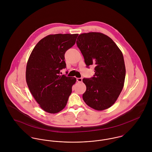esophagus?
<instances>
[{
	"mask_svg": "<svg viewBox=\"0 0 152 152\" xmlns=\"http://www.w3.org/2000/svg\"><path fill=\"white\" fill-rule=\"evenodd\" d=\"M77 81L78 82H79V83H81V82H82V81H83V78H77Z\"/></svg>",
	"mask_w": 152,
	"mask_h": 152,
	"instance_id": "34e87169",
	"label": "esophagus"
}]
</instances>
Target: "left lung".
Wrapping results in <instances>:
<instances>
[{"mask_svg":"<svg viewBox=\"0 0 152 152\" xmlns=\"http://www.w3.org/2000/svg\"><path fill=\"white\" fill-rule=\"evenodd\" d=\"M76 43L87 67L95 66L94 76L83 80L87 87L83 98L95 110L109 108L124 85L126 69L122 53L110 37L101 33L81 34Z\"/></svg>","mask_w":152,"mask_h":152,"instance_id":"1","label":"left lung"}]
</instances>
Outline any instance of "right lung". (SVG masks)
I'll list each match as a JSON object with an SVG mask.
<instances>
[{
  "mask_svg": "<svg viewBox=\"0 0 152 152\" xmlns=\"http://www.w3.org/2000/svg\"><path fill=\"white\" fill-rule=\"evenodd\" d=\"M78 35H48L36 45L30 56L26 72L27 84L47 112L56 113L63 110L72 92L76 78L61 75L60 71L66 68L65 52L75 44Z\"/></svg>",
  "mask_w": 152,
  "mask_h": 152,
  "instance_id": "1",
  "label": "right lung"
}]
</instances>
